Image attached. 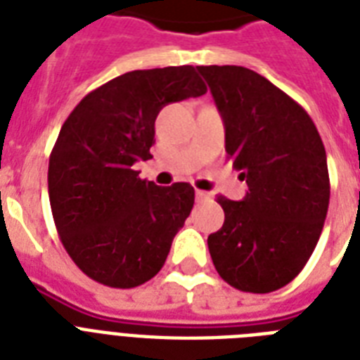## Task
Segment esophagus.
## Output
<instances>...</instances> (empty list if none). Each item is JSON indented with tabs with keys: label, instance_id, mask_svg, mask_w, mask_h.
I'll use <instances>...</instances> for the list:
<instances>
[{
	"label": "esophagus",
	"instance_id": "34e87169",
	"mask_svg": "<svg viewBox=\"0 0 360 360\" xmlns=\"http://www.w3.org/2000/svg\"><path fill=\"white\" fill-rule=\"evenodd\" d=\"M196 200L198 202H205V200H209V194L203 191H196Z\"/></svg>",
	"mask_w": 360,
	"mask_h": 360
}]
</instances>
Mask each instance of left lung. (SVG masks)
Wrapping results in <instances>:
<instances>
[{
  "label": "left lung",
  "instance_id": "8db88e82",
  "mask_svg": "<svg viewBox=\"0 0 360 360\" xmlns=\"http://www.w3.org/2000/svg\"><path fill=\"white\" fill-rule=\"evenodd\" d=\"M226 129V153L246 179L240 202L217 196L224 224L207 239L219 274L236 290L290 284L312 256L329 209L327 155L307 110L254 70L198 67Z\"/></svg>",
  "mask_w": 360,
  "mask_h": 360
}]
</instances>
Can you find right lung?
<instances>
[{
  "label": "right lung",
  "mask_w": 360,
  "mask_h": 360,
  "mask_svg": "<svg viewBox=\"0 0 360 360\" xmlns=\"http://www.w3.org/2000/svg\"><path fill=\"white\" fill-rule=\"evenodd\" d=\"M205 91L192 65L132 70L87 93L59 130L48 164L53 222L67 254L98 284L129 290L162 269L194 188L157 186L132 166L153 157L158 112Z\"/></svg>",
  "instance_id": "obj_1"
}]
</instances>
